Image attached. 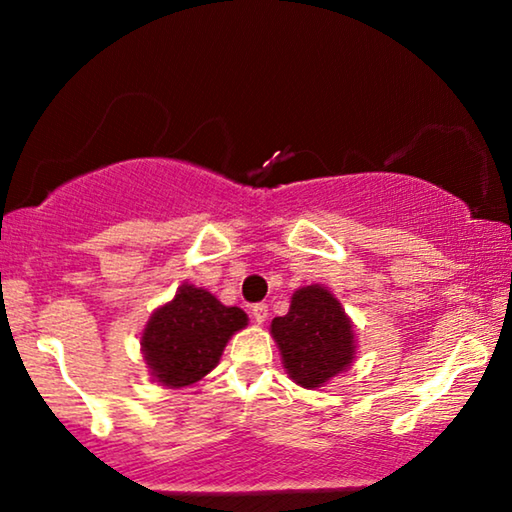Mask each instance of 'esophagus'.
I'll return each mask as SVG.
<instances>
[{
	"instance_id": "1",
	"label": "esophagus",
	"mask_w": 512,
	"mask_h": 512,
	"mask_svg": "<svg viewBox=\"0 0 512 512\" xmlns=\"http://www.w3.org/2000/svg\"><path fill=\"white\" fill-rule=\"evenodd\" d=\"M251 314H254V319L258 321V324H263V321L268 319V305H265V303H256L254 310H251Z\"/></svg>"
}]
</instances>
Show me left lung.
I'll return each mask as SVG.
<instances>
[{
    "instance_id": "1",
    "label": "left lung",
    "mask_w": 512,
    "mask_h": 512,
    "mask_svg": "<svg viewBox=\"0 0 512 512\" xmlns=\"http://www.w3.org/2000/svg\"><path fill=\"white\" fill-rule=\"evenodd\" d=\"M270 328L284 368L300 387H321L354 359L352 324L324 286L298 289L289 314L272 319Z\"/></svg>"
}]
</instances>
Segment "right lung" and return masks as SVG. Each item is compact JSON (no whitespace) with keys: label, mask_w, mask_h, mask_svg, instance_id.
Wrapping results in <instances>:
<instances>
[{"label":"right lung","mask_w":512,"mask_h":512,"mask_svg":"<svg viewBox=\"0 0 512 512\" xmlns=\"http://www.w3.org/2000/svg\"><path fill=\"white\" fill-rule=\"evenodd\" d=\"M244 326L247 314L240 307L221 305L209 291L184 284L144 328L146 363L165 387H186L219 363L230 335Z\"/></svg>","instance_id":"1"}]
</instances>
